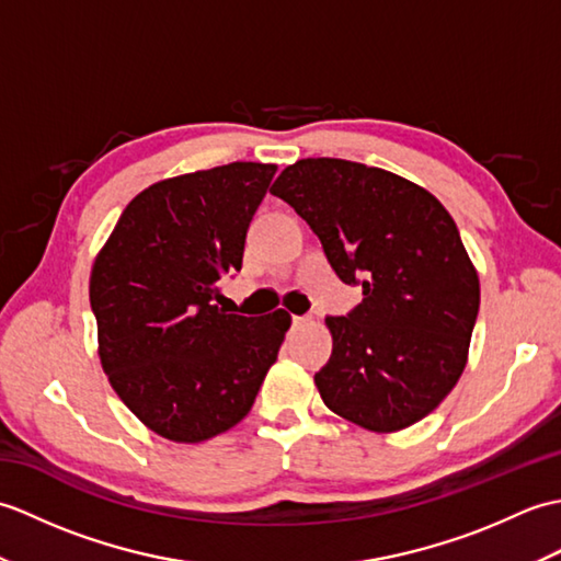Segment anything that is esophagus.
Here are the masks:
<instances>
[{
	"label": "esophagus",
	"instance_id": "obj_1",
	"mask_svg": "<svg viewBox=\"0 0 561 561\" xmlns=\"http://www.w3.org/2000/svg\"><path fill=\"white\" fill-rule=\"evenodd\" d=\"M308 320H311V318H308V316H291V323H294V325H301V323H308Z\"/></svg>",
	"mask_w": 561,
	"mask_h": 561
}]
</instances>
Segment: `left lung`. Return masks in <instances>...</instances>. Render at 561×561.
Segmentation results:
<instances>
[{
    "mask_svg": "<svg viewBox=\"0 0 561 561\" xmlns=\"http://www.w3.org/2000/svg\"><path fill=\"white\" fill-rule=\"evenodd\" d=\"M270 193L364 294L347 316L325 318L332 354L316 374L320 398L371 432L420 422L458 383L480 311L478 270L456 221L424 187L344 159L296 161Z\"/></svg>",
    "mask_w": 561,
    "mask_h": 561,
    "instance_id": "8db88e82",
    "label": "left lung"
}]
</instances>
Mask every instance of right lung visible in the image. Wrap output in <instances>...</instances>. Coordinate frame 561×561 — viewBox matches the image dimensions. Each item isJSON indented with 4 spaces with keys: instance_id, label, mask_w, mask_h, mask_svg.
<instances>
[{
    "instance_id": "right-lung-1",
    "label": "right lung",
    "mask_w": 561,
    "mask_h": 561,
    "mask_svg": "<svg viewBox=\"0 0 561 561\" xmlns=\"http://www.w3.org/2000/svg\"><path fill=\"white\" fill-rule=\"evenodd\" d=\"M277 165L236 161L129 202L93 262L89 299L113 390L159 436L199 444L250 412L277 362L287 311L226 313L219 282L243 265L248 226Z\"/></svg>"
}]
</instances>
